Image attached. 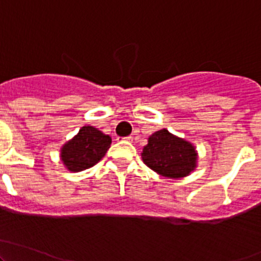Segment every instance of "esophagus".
I'll use <instances>...</instances> for the list:
<instances>
[{"label": "esophagus", "mask_w": 261, "mask_h": 261, "mask_svg": "<svg viewBox=\"0 0 261 261\" xmlns=\"http://www.w3.org/2000/svg\"><path fill=\"white\" fill-rule=\"evenodd\" d=\"M123 140H126V141H133V136H127V138H123Z\"/></svg>", "instance_id": "1"}]
</instances>
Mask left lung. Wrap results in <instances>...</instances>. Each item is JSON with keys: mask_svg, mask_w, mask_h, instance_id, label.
I'll use <instances>...</instances> for the list:
<instances>
[{"mask_svg": "<svg viewBox=\"0 0 261 261\" xmlns=\"http://www.w3.org/2000/svg\"><path fill=\"white\" fill-rule=\"evenodd\" d=\"M141 159L162 177L180 179L196 170L198 152L191 141L163 128L149 136Z\"/></svg>", "mask_w": 261, "mask_h": 261, "instance_id": "8db88e82", "label": "left lung"}]
</instances>
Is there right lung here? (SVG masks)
<instances>
[{
    "label": "right lung",
    "mask_w": 261,
    "mask_h": 261,
    "mask_svg": "<svg viewBox=\"0 0 261 261\" xmlns=\"http://www.w3.org/2000/svg\"><path fill=\"white\" fill-rule=\"evenodd\" d=\"M111 143L109 135L86 125L60 147V160L69 172H82L96 165L106 155Z\"/></svg>",
    "instance_id": "obj_1"
}]
</instances>
